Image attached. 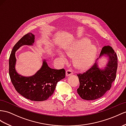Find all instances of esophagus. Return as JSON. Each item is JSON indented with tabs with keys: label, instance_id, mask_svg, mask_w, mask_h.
<instances>
[{
	"label": "esophagus",
	"instance_id": "obj_1",
	"mask_svg": "<svg viewBox=\"0 0 126 126\" xmlns=\"http://www.w3.org/2000/svg\"><path fill=\"white\" fill-rule=\"evenodd\" d=\"M73 72L71 70H67L66 71V76H69L70 75H72Z\"/></svg>",
	"mask_w": 126,
	"mask_h": 126
}]
</instances>
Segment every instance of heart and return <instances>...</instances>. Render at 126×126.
Returning <instances> with one entry per match:
<instances>
[{"instance_id":"1","label":"heart","mask_w":126,"mask_h":126,"mask_svg":"<svg viewBox=\"0 0 126 126\" xmlns=\"http://www.w3.org/2000/svg\"><path fill=\"white\" fill-rule=\"evenodd\" d=\"M67 55L74 57L73 63L77 68L85 69L94 62L97 53V48L91 44L87 38H83L77 40L69 45L65 49ZM60 59L65 61L66 57L62 53H59Z\"/></svg>"}]
</instances>
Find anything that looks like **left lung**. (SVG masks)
I'll return each instance as SVG.
<instances>
[{
  "label": "left lung",
  "mask_w": 126,
  "mask_h": 126,
  "mask_svg": "<svg viewBox=\"0 0 126 126\" xmlns=\"http://www.w3.org/2000/svg\"><path fill=\"white\" fill-rule=\"evenodd\" d=\"M104 55L109 57L108 63L104 69L99 68L98 63L96 62L87 71L77 75L80 82L77 93L83 99L91 101L101 97L110 89L116 78L117 54L111 46H106L103 47L99 58Z\"/></svg>",
  "instance_id": "left-lung-1"
}]
</instances>
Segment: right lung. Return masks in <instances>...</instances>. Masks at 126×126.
Here are the masks:
<instances>
[{
    "mask_svg": "<svg viewBox=\"0 0 126 126\" xmlns=\"http://www.w3.org/2000/svg\"><path fill=\"white\" fill-rule=\"evenodd\" d=\"M34 42V35L28 33L15 45L9 59V75L19 94L31 101H43L53 95L57 82L65 77V71L50 68L44 60L41 69L34 75L27 77L18 75L15 70V51L23 45H32Z\"/></svg>",
    "mask_w": 126,
    "mask_h": 126,
    "instance_id": "1",
    "label": "right lung"
}]
</instances>
